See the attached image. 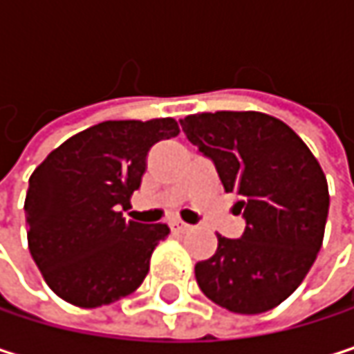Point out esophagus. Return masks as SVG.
<instances>
[{
    "mask_svg": "<svg viewBox=\"0 0 354 354\" xmlns=\"http://www.w3.org/2000/svg\"><path fill=\"white\" fill-rule=\"evenodd\" d=\"M170 227H172L174 232H180V234H184V232L190 230V225L184 223V221H180V219H172V221H170Z\"/></svg>",
    "mask_w": 354,
    "mask_h": 354,
    "instance_id": "1",
    "label": "esophagus"
}]
</instances>
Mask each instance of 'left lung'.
<instances>
[{
    "label": "left lung",
    "instance_id": "left-lung-1",
    "mask_svg": "<svg viewBox=\"0 0 354 354\" xmlns=\"http://www.w3.org/2000/svg\"><path fill=\"white\" fill-rule=\"evenodd\" d=\"M180 124L246 219L240 240L217 234V252L194 266L196 283L234 314L268 312L301 285L322 248L330 194L318 160L264 112H201Z\"/></svg>",
    "mask_w": 354,
    "mask_h": 354
}]
</instances>
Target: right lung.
<instances>
[{"label":"right lung","mask_w":354,"mask_h":354,"mask_svg":"<svg viewBox=\"0 0 354 354\" xmlns=\"http://www.w3.org/2000/svg\"><path fill=\"white\" fill-rule=\"evenodd\" d=\"M178 133L174 118L106 120L69 137L32 172L28 250L61 299L102 308L143 283L170 227L127 221L120 209L131 207L151 145Z\"/></svg>","instance_id":"right-lung-1"}]
</instances>
